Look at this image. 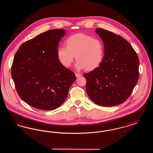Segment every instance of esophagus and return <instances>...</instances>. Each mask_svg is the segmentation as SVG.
<instances>
[{
    "label": "esophagus",
    "mask_w": 153,
    "mask_h": 153,
    "mask_svg": "<svg viewBox=\"0 0 153 153\" xmlns=\"http://www.w3.org/2000/svg\"><path fill=\"white\" fill-rule=\"evenodd\" d=\"M75 75H76V76L77 78H79V77H80L81 76V74H80V73H75Z\"/></svg>",
    "instance_id": "1"
}]
</instances>
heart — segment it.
Segmentation results:
<instances>
[{
  "mask_svg": "<svg viewBox=\"0 0 153 153\" xmlns=\"http://www.w3.org/2000/svg\"><path fill=\"white\" fill-rule=\"evenodd\" d=\"M65 46L58 47L57 58L65 68H69L74 57L77 60L75 68L87 71L96 69L102 64L104 57V46L102 41L82 33H77L67 38Z\"/></svg>",
  "mask_w": 153,
  "mask_h": 153,
  "instance_id": "b5f03b06",
  "label": "heart"
}]
</instances>
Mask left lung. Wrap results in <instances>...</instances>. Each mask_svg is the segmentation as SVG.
<instances>
[{"mask_svg":"<svg viewBox=\"0 0 153 153\" xmlns=\"http://www.w3.org/2000/svg\"><path fill=\"white\" fill-rule=\"evenodd\" d=\"M95 32L104 44V57L99 68L84 74L86 91L95 104L112 107L125 102L137 83L138 57L122 36L100 28Z\"/></svg>","mask_w":153,"mask_h":153,"instance_id":"left-lung-1","label":"left lung"}]
</instances>
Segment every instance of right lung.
Returning a JSON list of instances; mask_svg holds the SVG:
<instances>
[{
  "label": "right lung",
  "instance_id": "1",
  "mask_svg": "<svg viewBox=\"0 0 153 153\" xmlns=\"http://www.w3.org/2000/svg\"><path fill=\"white\" fill-rule=\"evenodd\" d=\"M66 30L53 29L24 42L15 55L11 76L20 97L37 109L51 111L62 105L75 74L57 58L58 43Z\"/></svg>",
  "mask_w": 153,
  "mask_h": 153
}]
</instances>
